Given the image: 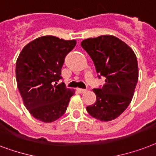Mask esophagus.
I'll use <instances>...</instances> for the list:
<instances>
[{"label": "esophagus", "mask_w": 156, "mask_h": 156, "mask_svg": "<svg viewBox=\"0 0 156 156\" xmlns=\"http://www.w3.org/2000/svg\"><path fill=\"white\" fill-rule=\"evenodd\" d=\"M76 90H77V92H78V93H85L86 92V89H83V88H76Z\"/></svg>", "instance_id": "obj_1"}]
</instances>
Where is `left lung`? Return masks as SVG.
I'll use <instances>...</instances> for the list:
<instances>
[{
  "label": "left lung",
  "instance_id": "left-lung-1",
  "mask_svg": "<svg viewBox=\"0 0 156 156\" xmlns=\"http://www.w3.org/2000/svg\"><path fill=\"white\" fill-rule=\"evenodd\" d=\"M80 45L97 72L105 77L102 88L93 89L97 101L86 109L98 120H113L125 111L134 96L139 80L136 55L126 43L109 34L87 38Z\"/></svg>",
  "mask_w": 156,
  "mask_h": 156
}]
</instances>
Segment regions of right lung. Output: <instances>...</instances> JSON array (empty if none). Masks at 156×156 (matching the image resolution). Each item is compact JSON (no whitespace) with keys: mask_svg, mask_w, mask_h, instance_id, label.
Returning <instances> with one entry per match:
<instances>
[{"mask_svg":"<svg viewBox=\"0 0 156 156\" xmlns=\"http://www.w3.org/2000/svg\"><path fill=\"white\" fill-rule=\"evenodd\" d=\"M76 44L51 35L42 36L23 47L16 62V80L27 110L36 119L52 122L67 110L74 89L57 82L64 58Z\"/></svg>","mask_w":156,"mask_h":156,"instance_id":"1","label":"right lung"}]
</instances>
